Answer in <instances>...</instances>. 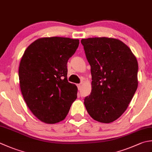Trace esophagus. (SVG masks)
I'll list each match as a JSON object with an SVG mask.
<instances>
[{
  "label": "esophagus",
  "instance_id": "1",
  "mask_svg": "<svg viewBox=\"0 0 152 152\" xmlns=\"http://www.w3.org/2000/svg\"><path fill=\"white\" fill-rule=\"evenodd\" d=\"M77 86H78V90H80V89H81V88H82V85L80 84H79L77 85Z\"/></svg>",
  "mask_w": 152,
  "mask_h": 152
}]
</instances>
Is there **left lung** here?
<instances>
[{
  "mask_svg": "<svg viewBox=\"0 0 152 152\" xmlns=\"http://www.w3.org/2000/svg\"><path fill=\"white\" fill-rule=\"evenodd\" d=\"M81 43L92 80L91 92L84 99L86 110L94 120L112 123L126 111L137 90V59L117 39H82Z\"/></svg>",
  "mask_w": 152,
  "mask_h": 152,
  "instance_id": "obj_1",
  "label": "left lung"
}]
</instances>
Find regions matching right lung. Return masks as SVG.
<instances>
[{
    "mask_svg": "<svg viewBox=\"0 0 152 152\" xmlns=\"http://www.w3.org/2000/svg\"><path fill=\"white\" fill-rule=\"evenodd\" d=\"M79 39L43 37L26 49L19 66L21 91L39 120L55 124L64 120L77 98V86L68 82L67 62Z\"/></svg>",
    "mask_w": 152,
    "mask_h": 152,
    "instance_id": "obj_1",
    "label": "right lung"
}]
</instances>
